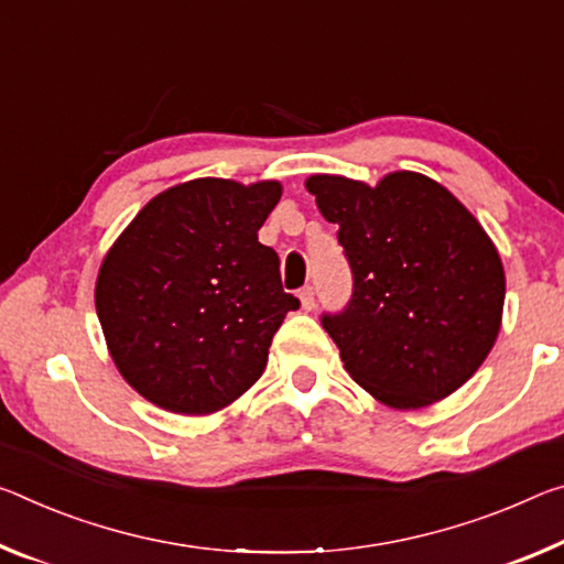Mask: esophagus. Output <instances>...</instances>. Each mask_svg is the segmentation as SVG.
Returning <instances> with one entry per match:
<instances>
[{"label":"esophagus","mask_w":564,"mask_h":564,"mask_svg":"<svg viewBox=\"0 0 564 564\" xmlns=\"http://www.w3.org/2000/svg\"><path fill=\"white\" fill-rule=\"evenodd\" d=\"M299 299H301L303 311H311L316 306V296H314V289H311V285H303V289L299 291Z\"/></svg>","instance_id":"1"}]
</instances>
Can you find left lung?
<instances>
[{
  "label": "left lung",
  "instance_id": "1",
  "mask_svg": "<svg viewBox=\"0 0 564 564\" xmlns=\"http://www.w3.org/2000/svg\"><path fill=\"white\" fill-rule=\"evenodd\" d=\"M351 265V301L321 324L351 379L394 409H422L471 379L497 341L505 268L477 218L436 181L377 185L311 175Z\"/></svg>",
  "mask_w": 564,
  "mask_h": 564
}]
</instances>
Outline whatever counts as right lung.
Returning a JSON list of instances; mask_svg holds the SVG:
<instances>
[{
  "instance_id": "add662e5",
  "label": "right lung",
  "mask_w": 564,
  "mask_h": 564,
  "mask_svg": "<svg viewBox=\"0 0 564 564\" xmlns=\"http://www.w3.org/2000/svg\"><path fill=\"white\" fill-rule=\"evenodd\" d=\"M281 183L223 177L155 195L107 250L97 318L115 366L175 414H213L253 387L289 311L281 261L258 230Z\"/></svg>"
}]
</instances>
